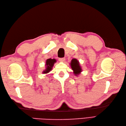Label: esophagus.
I'll return each instance as SVG.
<instances>
[{"label": "esophagus", "instance_id": "esophagus-1", "mask_svg": "<svg viewBox=\"0 0 126 126\" xmlns=\"http://www.w3.org/2000/svg\"><path fill=\"white\" fill-rule=\"evenodd\" d=\"M59 60L60 61V62H64V60H65V58H59Z\"/></svg>", "mask_w": 126, "mask_h": 126}]
</instances>
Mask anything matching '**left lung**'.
<instances>
[{
	"instance_id": "left-lung-1",
	"label": "left lung",
	"mask_w": 126,
	"mask_h": 126,
	"mask_svg": "<svg viewBox=\"0 0 126 126\" xmlns=\"http://www.w3.org/2000/svg\"><path fill=\"white\" fill-rule=\"evenodd\" d=\"M70 66L72 70H73L74 73L76 76H77L80 74L82 71V69L80 66L78 60L76 59H72L70 63Z\"/></svg>"
}]
</instances>
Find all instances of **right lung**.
Wrapping results in <instances>:
<instances>
[{
	"mask_svg": "<svg viewBox=\"0 0 126 126\" xmlns=\"http://www.w3.org/2000/svg\"><path fill=\"white\" fill-rule=\"evenodd\" d=\"M56 62V60L55 59H48L46 62V69L43 72V74H47L48 72L51 70L53 66L54 63Z\"/></svg>",
	"mask_w": 126,
	"mask_h": 126,
	"instance_id": "right-lung-1",
	"label": "right lung"
}]
</instances>
